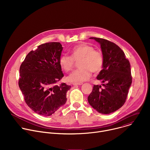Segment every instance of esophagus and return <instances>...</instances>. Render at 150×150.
<instances>
[{
  "label": "esophagus",
  "mask_w": 150,
  "mask_h": 150,
  "mask_svg": "<svg viewBox=\"0 0 150 150\" xmlns=\"http://www.w3.org/2000/svg\"><path fill=\"white\" fill-rule=\"evenodd\" d=\"M73 85H81L82 84V83H73Z\"/></svg>",
  "instance_id": "1"
}]
</instances>
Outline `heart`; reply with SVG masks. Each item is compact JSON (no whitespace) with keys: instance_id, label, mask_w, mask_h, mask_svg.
<instances>
[{"instance_id":"1","label":"heart","mask_w":150,"mask_h":150,"mask_svg":"<svg viewBox=\"0 0 150 150\" xmlns=\"http://www.w3.org/2000/svg\"><path fill=\"white\" fill-rule=\"evenodd\" d=\"M72 57L67 54H62L59 58L60 68L65 72L72 70L74 60H79L78 69L67 77L69 82L82 83L88 80L91 72L97 73L100 71L104 64V57L101 51L88 44L81 43L74 47L71 50Z\"/></svg>"}]
</instances>
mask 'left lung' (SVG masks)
<instances>
[{
    "instance_id": "obj_1",
    "label": "left lung",
    "mask_w": 150,
    "mask_h": 150,
    "mask_svg": "<svg viewBox=\"0 0 150 150\" xmlns=\"http://www.w3.org/2000/svg\"><path fill=\"white\" fill-rule=\"evenodd\" d=\"M90 38L100 45L104 64L97 76L101 81V85H94L88 101L98 113L110 114L120 109L126 101L132 83L131 65L123 50L114 42L103 38Z\"/></svg>"
}]
</instances>
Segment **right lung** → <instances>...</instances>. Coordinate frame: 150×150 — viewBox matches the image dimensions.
Masks as SVG:
<instances>
[{
	"label": "right lung",
	"mask_w": 150,
	"mask_h": 150,
	"mask_svg": "<svg viewBox=\"0 0 150 150\" xmlns=\"http://www.w3.org/2000/svg\"><path fill=\"white\" fill-rule=\"evenodd\" d=\"M63 47L59 42L42 44L31 51L19 68V87L34 112L50 116L65 104L70 85L56 83L63 76L59 65Z\"/></svg>",
	"instance_id": "right-lung-1"
}]
</instances>
